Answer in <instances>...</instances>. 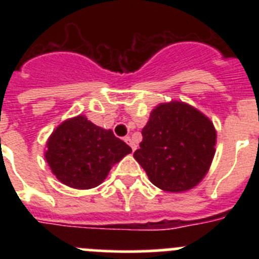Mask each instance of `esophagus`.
<instances>
[{"label": "esophagus", "mask_w": 259, "mask_h": 259, "mask_svg": "<svg viewBox=\"0 0 259 259\" xmlns=\"http://www.w3.org/2000/svg\"><path fill=\"white\" fill-rule=\"evenodd\" d=\"M124 141L125 143L128 144V145L131 146V149H132V152H135V150H136V145H135L134 144V141L131 140V137L130 136H127V137H124Z\"/></svg>", "instance_id": "obj_1"}]
</instances>
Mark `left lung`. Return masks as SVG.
I'll return each mask as SVG.
<instances>
[{"instance_id": "left-lung-1", "label": "left lung", "mask_w": 259, "mask_h": 259, "mask_svg": "<svg viewBox=\"0 0 259 259\" xmlns=\"http://www.w3.org/2000/svg\"><path fill=\"white\" fill-rule=\"evenodd\" d=\"M134 157L150 182L166 192L192 189L203 179L215 154L212 122L191 105L159 104L143 128Z\"/></svg>"}]
</instances>
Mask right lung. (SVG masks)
<instances>
[{
	"mask_svg": "<svg viewBox=\"0 0 259 259\" xmlns=\"http://www.w3.org/2000/svg\"><path fill=\"white\" fill-rule=\"evenodd\" d=\"M47 148L45 159L52 172L75 189L100 185L110 168L132 152L111 130L93 124L84 115L61 123L50 135Z\"/></svg>",
	"mask_w": 259,
	"mask_h": 259,
	"instance_id": "add662e5",
	"label": "right lung"
}]
</instances>
